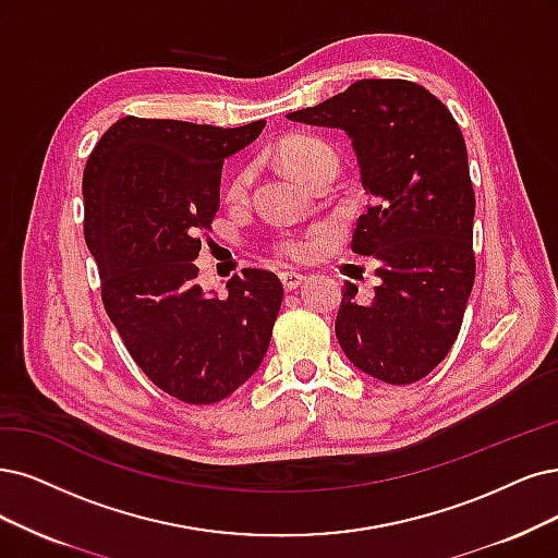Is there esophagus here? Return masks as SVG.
<instances>
[{
  "label": "esophagus",
  "mask_w": 558,
  "mask_h": 558,
  "mask_svg": "<svg viewBox=\"0 0 558 558\" xmlns=\"http://www.w3.org/2000/svg\"><path fill=\"white\" fill-rule=\"evenodd\" d=\"M305 280V276L303 274H294V271H284V274H280V282H282V287L287 292H294L296 287L301 284Z\"/></svg>",
  "instance_id": "1"
}]
</instances>
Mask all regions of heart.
Masks as SVG:
<instances>
[{
    "label": "heart",
    "mask_w": 558,
    "mask_h": 558,
    "mask_svg": "<svg viewBox=\"0 0 558 558\" xmlns=\"http://www.w3.org/2000/svg\"><path fill=\"white\" fill-rule=\"evenodd\" d=\"M280 160L290 168L292 172H296L301 179L311 181L322 168H328V165H333L338 168V154L331 147V144L319 140V137H292L280 144L278 149ZM253 170L247 168L243 172L236 174V179L230 185V199L241 202L247 197L253 189ZM276 253L284 259H307L315 253V241L313 239H305V236H284L280 239L276 245Z\"/></svg>",
    "instance_id": "b5f03b06"
}]
</instances>
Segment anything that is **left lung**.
Wrapping results in <instances>:
<instances>
[{"instance_id":"left-lung-1","label":"left lung","mask_w":558,"mask_h":558,"mask_svg":"<svg viewBox=\"0 0 558 558\" xmlns=\"http://www.w3.org/2000/svg\"><path fill=\"white\" fill-rule=\"evenodd\" d=\"M352 137L363 189L352 251L377 259L369 303L347 282L336 319L344 356L386 384H414L456 344L476 280L466 144L444 102L409 80H359L287 114Z\"/></svg>"}]
</instances>
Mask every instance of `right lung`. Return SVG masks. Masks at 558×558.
<instances>
[{
    "label": "right lung",
    "instance_id": "right-lung-1",
    "mask_svg": "<svg viewBox=\"0 0 558 558\" xmlns=\"http://www.w3.org/2000/svg\"><path fill=\"white\" fill-rule=\"evenodd\" d=\"M264 126L123 117L82 174L106 313L142 373L189 404L220 402L255 375L282 303L264 268H243L225 299L202 294L195 264L220 206L222 162Z\"/></svg>",
    "mask_w": 558,
    "mask_h": 558
}]
</instances>
